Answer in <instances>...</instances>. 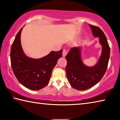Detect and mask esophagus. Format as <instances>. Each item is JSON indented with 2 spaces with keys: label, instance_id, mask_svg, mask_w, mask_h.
I'll list each match as a JSON object with an SVG mask.
<instances>
[{
  "label": "esophagus",
  "instance_id": "esophagus-1",
  "mask_svg": "<svg viewBox=\"0 0 120 120\" xmlns=\"http://www.w3.org/2000/svg\"><path fill=\"white\" fill-rule=\"evenodd\" d=\"M67 51L66 50L64 49L63 50V52H62V56H64V57H65L67 56Z\"/></svg>",
  "mask_w": 120,
  "mask_h": 120
}]
</instances>
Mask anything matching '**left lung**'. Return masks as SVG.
<instances>
[{"instance_id": "obj_1", "label": "left lung", "mask_w": 120, "mask_h": 120, "mask_svg": "<svg viewBox=\"0 0 120 120\" xmlns=\"http://www.w3.org/2000/svg\"><path fill=\"white\" fill-rule=\"evenodd\" d=\"M93 35L98 38L101 46V55L96 64L88 66L82 58V47L71 49L66 56L67 64L66 75L72 88L79 90H85L97 84L106 72L110 55V48L103 32L98 27L89 25Z\"/></svg>"}]
</instances>
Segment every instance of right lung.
I'll return each mask as SVG.
<instances>
[{"instance_id": "add662e5", "label": "right lung", "mask_w": 120, "mask_h": 120, "mask_svg": "<svg viewBox=\"0 0 120 120\" xmlns=\"http://www.w3.org/2000/svg\"><path fill=\"white\" fill-rule=\"evenodd\" d=\"M24 27V26H23ZM22 27L16 35L11 50V66L19 82L26 88L38 90L49 82L53 69L62 56V50L51 51L41 58H32L24 53L21 42Z\"/></svg>"}]
</instances>
